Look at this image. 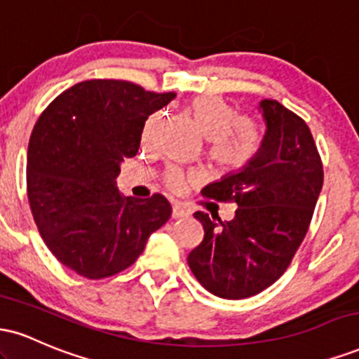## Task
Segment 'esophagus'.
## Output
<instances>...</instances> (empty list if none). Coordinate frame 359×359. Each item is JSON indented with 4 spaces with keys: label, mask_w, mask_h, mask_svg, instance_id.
Segmentation results:
<instances>
[{
    "label": "esophagus",
    "mask_w": 359,
    "mask_h": 359,
    "mask_svg": "<svg viewBox=\"0 0 359 359\" xmlns=\"http://www.w3.org/2000/svg\"><path fill=\"white\" fill-rule=\"evenodd\" d=\"M191 211H189L185 205H182L180 203H174L172 204V216L175 217V219H179V217H187Z\"/></svg>",
    "instance_id": "1"
}]
</instances>
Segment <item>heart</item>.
<instances>
[{
	"instance_id": "heart-1",
	"label": "heart",
	"mask_w": 359,
	"mask_h": 359,
	"mask_svg": "<svg viewBox=\"0 0 359 359\" xmlns=\"http://www.w3.org/2000/svg\"><path fill=\"white\" fill-rule=\"evenodd\" d=\"M189 113L208 138V156L217 170L234 174L245 168L262 145V128L251 116H238L240 111L217 94H201L187 104ZM156 119H148L143 128V138H150ZM185 174L180 168L170 167L165 172V185L172 191H180Z\"/></svg>"
}]
</instances>
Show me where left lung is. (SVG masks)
<instances>
[{
  "mask_svg": "<svg viewBox=\"0 0 359 359\" xmlns=\"http://www.w3.org/2000/svg\"><path fill=\"white\" fill-rule=\"evenodd\" d=\"M266 133L238 174L205 185L204 197L236 203L231 221L197 211L204 238L187 257L194 277L221 299L257 295L285 273L311 226L324 168L302 118L275 100L259 102Z\"/></svg>",
  "mask_w": 359,
  "mask_h": 359,
  "instance_id": "obj_1",
  "label": "left lung"
}]
</instances>
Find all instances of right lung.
<instances>
[{
    "label": "right lung",
    "mask_w": 359,
    "mask_h": 359,
    "mask_svg": "<svg viewBox=\"0 0 359 359\" xmlns=\"http://www.w3.org/2000/svg\"><path fill=\"white\" fill-rule=\"evenodd\" d=\"M175 97L116 79L79 82L36 119L27 194L36 228L62 265L100 280L133 265L172 205L162 194L123 197L119 165L140 148L145 121Z\"/></svg>",
    "instance_id": "obj_1"
}]
</instances>
